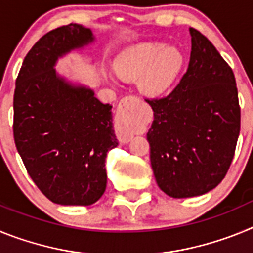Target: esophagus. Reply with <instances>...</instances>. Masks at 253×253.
<instances>
[{"label":"esophagus","instance_id":"1","mask_svg":"<svg viewBox=\"0 0 253 253\" xmlns=\"http://www.w3.org/2000/svg\"><path fill=\"white\" fill-rule=\"evenodd\" d=\"M134 100L133 96H125L123 97L122 101L119 102V107H118V115H116V124H115V130L118 139L122 143H128L129 140L133 137L130 128L128 126L126 122L124 120V111L126 110V107L129 106L131 101Z\"/></svg>","mask_w":253,"mask_h":253}]
</instances>
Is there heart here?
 <instances>
[{
    "mask_svg": "<svg viewBox=\"0 0 253 253\" xmlns=\"http://www.w3.org/2000/svg\"><path fill=\"white\" fill-rule=\"evenodd\" d=\"M182 66V55L175 48H165L162 44L142 43L125 51L116 60L115 69L120 77L133 80L142 75L143 88L149 93H160L171 84Z\"/></svg>",
    "mask_w": 253,
    "mask_h": 253,
    "instance_id": "heart-1",
    "label": "heart"
}]
</instances>
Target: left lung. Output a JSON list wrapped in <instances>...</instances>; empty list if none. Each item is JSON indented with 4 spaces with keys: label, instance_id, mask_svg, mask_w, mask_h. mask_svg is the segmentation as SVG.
I'll return each instance as SVG.
<instances>
[{
    "label": "left lung",
    "instance_id": "8db88e82",
    "mask_svg": "<svg viewBox=\"0 0 253 253\" xmlns=\"http://www.w3.org/2000/svg\"><path fill=\"white\" fill-rule=\"evenodd\" d=\"M187 71L169 95L146 99L154 120L147 133L151 165L163 193L203 195L222 182L234 157L241 107L233 71L215 46L190 28Z\"/></svg>",
    "mask_w": 253,
    "mask_h": 253
}]
</instances>
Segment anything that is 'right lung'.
<instances>
[{
    "label": "right lung",
    "mask_w": 253,
    "mask_h": 253,
    "mask_svg": "<svg viewBox=\"0 0 253 253\" xmlns=\"http://www.w3.org/2000/svg\"><path fill=\"white\" fill-rule=\"evenodd\" d=\"M92 42V31L78 24L49 31L29 50L16 78L15 144L31 180L55 204L97 202L106 189L105 158L118 146L113 106L54 69L58 58Z\"/></svg>",
    "instance_id": "right-lung-1"
}]
</instances>
